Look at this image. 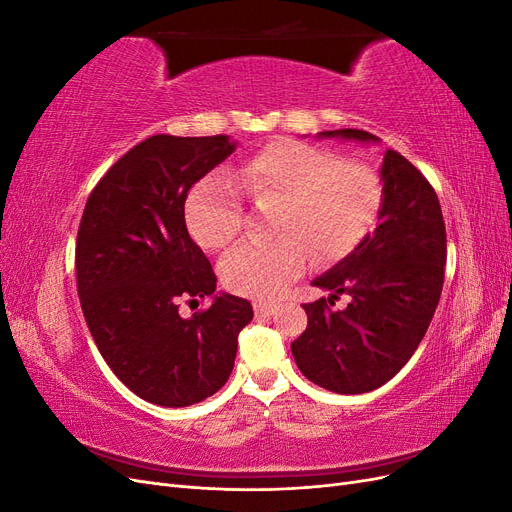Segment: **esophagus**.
<instances>
[{
    "label": "esophagus",
    "mask_w": 512,
    "mask_h": 512,
    "mask_svg": "<svg viewBox=\"0 0 512 512\" xmlns=\"http://www.w3.org/2000/svg\"><path fill=\"white\" fill-rule=\"evenodd\" d=\"M275 309H277V303H273V301H256L254 303L256 316H271Z\"/></svg>",
    "instance_id": "esophagus-1"
}]
</instances>
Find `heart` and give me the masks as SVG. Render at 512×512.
I'll return each instance as SVG.
<instances>
[{"label": "heart", "mask_w": 512, "mask_h": 512, "mask_svg": "<svg viewBox=\"0 0 512 512\" xmlns=\"http://www.w3.org/2000/svg\"><path fill=\"white\" fill-rule=\"evenodd\" d=\"M230 181H200L185 200V224L205 250H222L243 228L237 189L256 205H273L275 237L241 243L222 265V284L245 297L275 299L297 277L309 252L329 260L352 252L378 222L384 185L374 168L342 162L329 149L275 141L232 168Z\"/></svg>", "instance_id": "b5f03b06"}]
</instances>
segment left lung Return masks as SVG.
Here are the masks:
<instances>
[{
	"label": "left lung",
	"mask_w": 512,
	"mask_h": 512,
	"mask_svg": "<svg viewBox=\"0 0 512 512\" xmlns=\"http://www.w3.org/2000/svg\"><path fill=\"white\" fill-rule=\"evenodd\" d=\"M369 143L365 130L320 132ZM384 203L378 228L356 250L314 280L331 290L305 303L307 329L290 344L301 374L322 389L359 395L389 382L425 337L436 312L446 265V228L433 185L389 149L380 168ZM348 293L346 310H331Z\"/></svg>",
	"instance_id": "left-lung-1"
}]
</instances>
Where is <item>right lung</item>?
Segmentation results:
<instances>
[{
    "label": "right lung",
    "mask_w": 512,
    "mask_h": 512,
    "mask_svg": "<svg viewBox=\"0 0 512 512\" xmlns=\"http://www.w3.org/2000/svg\"><path fill=\"white\" fill-rule=\"evenodd\" d=\"M232 151L224 134L149 136L87 198L74 256L83 316L106 365L149 404L183 408L218 393L254 318L232 294L179 314V301L211 297L218 282L185 226V198Z\"/></svg>",
    "instance_id": "add662e5"
}]
</instances>
